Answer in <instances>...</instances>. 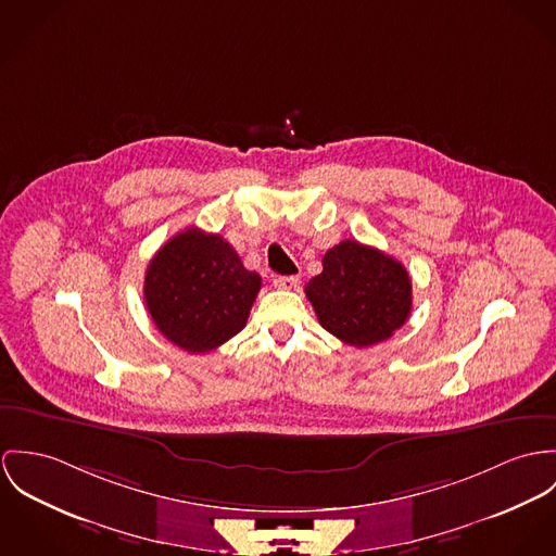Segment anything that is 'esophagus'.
I'll return each instance as SVG.
<instances>
[{"label": "esophagus", "mask_w": 556, "mask_h": 556, "mask_svg": "<svg viewBox=\"0 0 556 556\" xmlns=\"http://www.w3.org/2000/svg\"><path fill=\"white\" fill-rule=\"evenodd\" d=\"M273 283H275V288H279V290H296L299 283H301V279L294 277V275H290V277H275Z\"/></svg>", "instance_id": "obj_1"}]
</instances>
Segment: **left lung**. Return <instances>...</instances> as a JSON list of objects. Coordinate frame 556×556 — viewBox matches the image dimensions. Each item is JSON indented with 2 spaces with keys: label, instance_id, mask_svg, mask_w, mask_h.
Instances as JSON below:
<instances>
[{
  "label": "left lung",
  "instance_id": "left-lung-1",
  "mask_svg": "<svg viewBox=\"0 0 556 556\" xmlns=\"http://www.w3.org/2000/svg\"><path fill=\"white\" fill-rule=\"evenodd\" d=\"M321 266L305 294L321 328L343 343L369 348L390 339L407 321L412 279L392 255L343 241L324 253Z\"/></svg>",
  "mask_w": 556,
  "mask_h": 556
}]
</instances>
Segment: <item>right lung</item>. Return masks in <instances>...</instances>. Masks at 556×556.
Segmentation results:
<instances>
[{"mask_svg": "<svg viewBox=\"0 0 556 556\" xmlns=\"http://www.w3.org/2000/svg\"><path fill=\"white\" fill-rule=\"evenodd\" d=\"M260 288L228 241L191 226L149 262L144 305L170 343L204 354L245 328Z\"/></svg>", "mask_w": 556, "mask_h": 556, "instance_id": "1", "label": "right lung"}]
</instances>
